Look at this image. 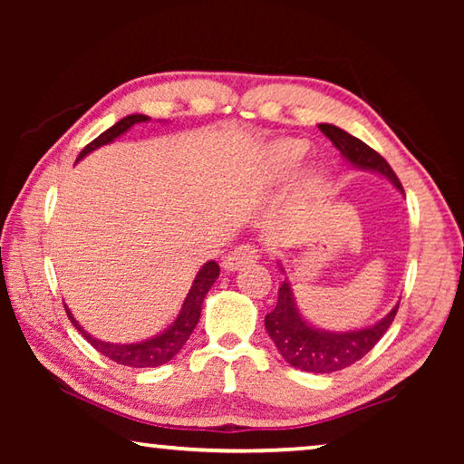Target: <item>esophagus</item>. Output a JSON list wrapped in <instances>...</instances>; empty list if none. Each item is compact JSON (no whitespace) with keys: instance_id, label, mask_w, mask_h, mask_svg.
<instances>
[{"instance_id":"obj_1","label":"esophagus","mask_w":464,"mask_h":464,"mask_svg":"<svg viewBox=\"0 0 464 464\" xmlns=\"http://www.w3.org/2000/svg\"><path fill=\"white\" fill-rule=\"evenodd\" d=\"M257 257H260V251H257L256 246H251V243H241V246L235 247L231 254H227L223 257V270L237 272L246 264H254Z\"/></svg>"}]
</instances>
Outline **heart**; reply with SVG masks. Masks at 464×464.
Segmentation results:
<instances>
[{"label": "heart", "instance_id": "heart-1", "mask_svg": "<svg viewBox=\"0 0 464 464\" xmlns=\"http://www.w3.org/2000/svg\"><path fill=\"white\" fill-rule=\"evenodd\" d=\"M307 143L304 140H282V143L276 145L274 149V166H276L278 171L282 174H288V171L296 169L301 166V161L307 155ZM319 178L311 176L309 184H317Z\"/></svg>", "mask_w": 464, "mask_h": 464}]
</instances>
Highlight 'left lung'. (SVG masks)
I'll list each match as a JSON object with an SVG mask.
<instances>
[{
	"mask_svg": "<svg viewBox=\"0 0 464 464\" xmlns=\"http://www.w3.org/2000/svg\"><path fill=\"white\" fill-rule=\"evenodd\" d=\"M319 130L340 149L345 161L354 168L376 171L389 179V182L403 192V186L395 176V171L384 161L374 149L368 147L364 140L352 137L350 132L334 127V124H319ZM285 272V270H282ZM399 304H395L379 324L368 325L354 332H325V329L313 327L307 319L301 315L293 288L288 278H285L278 288V303L268 315H266V332L276 343L280 356L290 366L304 372H335L348 368L360 358L371 352L376 342L391 327L397 315Z\"/></svg>",
	"mask_w": 464,
	"mask_h": 464,
	"instance_id": "obj_1",
	"label": "left lung"
}]
</instances>
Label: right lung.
<instances>
[{"label": "right lung", "instance_id": "right-lung-1", "mask_svg": "<svg viewBox=\"0 0 464 464\" xmlns=\"http://www.w3.org/2000/svg\"><path fill=\"white\" fill-rule=\"evenodd\" d=\"M147 121H149V116H145V114L124 116V119L116 122L114 127H110L108 130L102 132L98 139H93L90 145H85L77 160H83V157L92 153L93 149L112 143L116 137L124 135V132H127L132 124L147 122ZM218 274H221V270H218L217 262L210 260L204 264L198 270V274H196V278L190 286V293H188L186 301L182 304V311H179V315L174 324H171L163 334L149 337V340L139 342V343H110V342L96 340V337H92L80 324H77L72 315V311L67 309V304H65V311H67V317L72 319V324L77 327V332H80L85 340H88L93 348L100 352V354H104L106 358L114 360V362L124 364V366H132V368L161 366V364L169 362V360L184 348L188 337L192 335L194 327L200 319L204 296H207L210 286L215 285Z\"/></svg>", "mask_w": 464, "mask_h": 464}]
</instances>
